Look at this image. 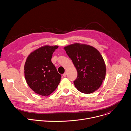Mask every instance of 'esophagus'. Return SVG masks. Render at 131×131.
I'll use <instances>...</instances> for the list:
<instances>
[{
  "instance_id": "34e87169",
  "label": "esophagus",
  "mask_w": 131,
  "mask_h": 131,
  "mask_svg": "<svg viewBox=\"0 0 131 131\" xmlns=\"http://www.w3.org/2000/svg\"><path fill=\"white\" fill-rule=\"evenodd\" d=\"M66 75H67V72H65L64 73H63V76L64 77H66Z\"/></svg>"
}]
</instances>
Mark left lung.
<instances>
[{
	"label": "left lung",
	"instance_id": "obj_1",
	"mask_svg": "<svg viewBox=\"0 0 131 131\" xmlns=\"http://www.w3.org/2000/svg\"><path fill=\"white\" fill-rule=\"evenodd\" d=\"M67 54L77 69L73 81L77 90L85 94L96 91L106 76V65L100 52L92 46L76 43L65 47Z\"/></svg>",
	"mask_w": 131,
	"mask_h": 131
}]
</instances>
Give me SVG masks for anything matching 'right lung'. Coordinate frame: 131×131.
<instances>
[{
  "mask_svg": "<svg viewBox=\"0 0 131 131\" xmlns=\"http://www.w3.org/2000/svg\"><path fill=\"white\" fill-rule=\"evenodd\" d=\"M58 46H45L31 52L24 65L26 82L36 93L48 96L57 89L61 75L51 62L53 53Z\"/></svg>",
  "mask_w": 131,
  "mask_h": 131,
  "instance_id": "obj_1",
  "label": "right lung"
}]
</instances>
